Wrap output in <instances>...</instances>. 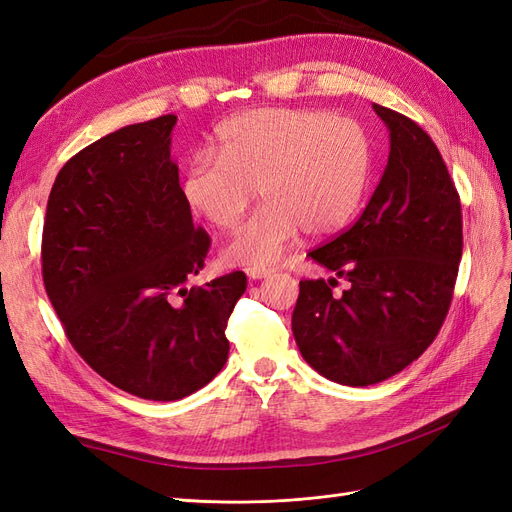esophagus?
Returning <instances> with one entry per match:
<instances>
[{
    "mask_svg": "<svg viewBox=\"0 0 512 512\" xmlns=\"http://www.w3.org/2000/svg\"><path fill=\"white\" fill-rule=\"evenodd\" d=\"M273 273V269L267 267H254V269H247V275L252 277V280H262V277H269Z\"/></svg>",
    "mask_w": 512,
    "mask_h": 512,
    "instance_id": "1",
    "label": "esophagus"
}]
</instances>
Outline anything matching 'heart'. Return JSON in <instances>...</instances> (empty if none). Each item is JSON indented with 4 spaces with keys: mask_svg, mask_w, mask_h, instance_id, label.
Wrapping results in <instances>:
<instances>
[{
    "mask_svg": "<svg viewBox=\"0 0 512 512\" xmlns=\"http://www.w3.org/2000/svg\"><path fill=\"white\" fill-rule=\"evenodd\" d=\"M218 156H196L181 183L185 205L232 230L258 196L267 200L224 250L239 267H265L299 239L327 237L359 211L371 173L361 121L322 108H254L215 134Z\"/></svg>",
    "mask_w": 512,
    "mask_h": 512,
    "instance_id": "1",
    "label": "heart"
}]
</instances>
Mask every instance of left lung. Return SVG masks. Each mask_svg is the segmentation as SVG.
Masks as SVG:
<instances>
[{"label":"left lung","mask_w":512,"mask_h":512,"mask_svg":"<svg viewBox=\"0 0 512 512\" xmlns=\"http://www.w3.org/2000/svg\"><path fill=\"white\" fill-rule=\"evenodd\" d=\"M391 136L389 162L348 230L307 256L344 277L301 280L292 333L303 359L339 384L399 374L436 339L453 301L463 250L461 203L429 134L374 104Z\"/></svg>","instance_id":"1"}]
</instances>
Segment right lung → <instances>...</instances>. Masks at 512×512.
Here are the masks:
<instances>
[{"label": "right lung", "instance_id": "right-lung-1", "mask_svg": "<svg viewBox=\"0 0 512 512\" xmlns=\"http://www.w3.org/2000/svg\"><path fill=\"white\" fill-rule=\"evenodd\" d=\"M175 115L134 123L72 156L42 228V280L74 350L130 395L175 401L228 359L226 324L247 277L188 286L211 237L170 158Z\"/></svg>", "mask_w": 512, "mask_h": 512}]
</instances>
